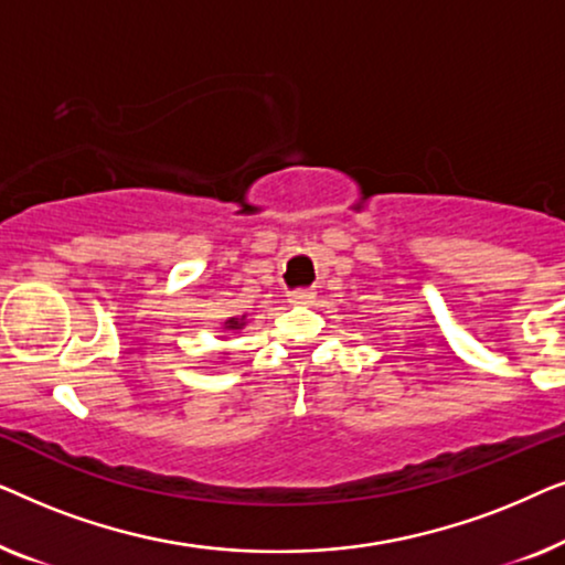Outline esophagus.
<instances>
[{"mask_svg": "<svg viewBox=\"0 0 565 565\" xmlns=\"http://www.w3.org/2000/svg\"><path fill=\"white\" fill-rule=\"evenodd\" d=\"M313 298H316V292H313V290H306V288H300V290H292V292H290V303H296V306H306V303H311Z\"/></svg>", "mask_w": 565, "mask_h": 565, "instance_id": "1", "label": "esophagus"}]
</instances>
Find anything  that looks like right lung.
Here are the masks:
<instances>
[{
    "label": "right lung",
    "instance_id": "1",
    "mask_svg": "<svg viewBox=\"0 0 565 565\" xmlns=\"http://www.w3.org/2000/svg\"><path fill=\"white\" fill-rule=\"evenodd\" d=\"M228 327H231V329H238V327H242V321H236V319H231V321H228Z\"/></svg>",
    "mask_w": 565,
    "mask_h": 565
}]
</instances>
